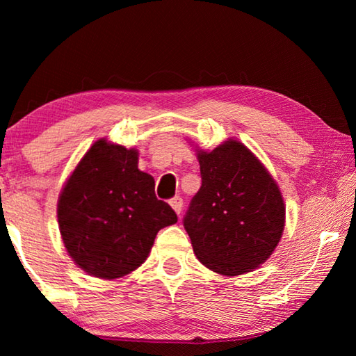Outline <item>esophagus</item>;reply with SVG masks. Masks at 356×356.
<instances>
[{"label":"esophagus","mask_w":356,"mask_h":356,"mask_svg":"<svg viewBox=\"0 0 356 356\" xmlns=\"http://www.w3.org/2000/svg\"><path fill=\"white\" fill-rule=\"evenodd\" d=\"M170 204H171V207L174 209V212H176L177 215H180V212H182V207H184V200H182V197H179V196L172 197V200L170 201Z\"/></svg>","instance_id":"34e87169"}]
</instances>
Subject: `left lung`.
Instances as JSON below:
<instances>
[{
    "label": "left lung",
    "instance_id": "left-lung-1",
    "mask_svg": "<svg viewBox=\"0 0 356 356\" xmlns=\"http://www.w3.org/2000/svg\"><path fill=\"white\" fill-rule=\"evenodd\" d=\"M201 188L184 216L193 251L225 276L248 273L272 256L284 231L278 185L257 156L236 140L197 150Z\"/></svg>",
    "mask_w": 356,
    "mask_h": 356
}]
</instances>
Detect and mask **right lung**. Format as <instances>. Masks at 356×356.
<instances>
[{"label": "right lung", "instance_id": "add662e5", "mask_svg": "<svg viewBox=\"0 0 356 356\" xmlns=\"http://www.w3.org/2000/svg\"><path fill=\"white\" fill-rule=\"evenodd\" d=\"M177 221L156 200L155 180L138 170V150L95 141L58 201L65 250L78 267L102 280L129 275L146 261L156 232Z\"/></svg>", "mask_w": 356, "mask_h": 356}]
</instances>
